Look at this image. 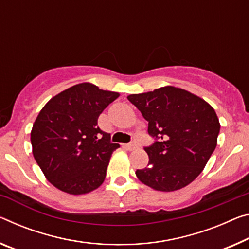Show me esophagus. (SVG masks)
<instances>
[{
	"instance_id": "obj_1",
	"label": "esophagus",
	"mask_w": 249,
	"mask_h": 249,
	"mask_svg": "<svg viewBox=\"0 0 249 249\" xmlns=\"http://www.w3.org/2000/svg\"><path fill=\"white\" fill-rule=\"evenodd\" d=\"M124 147H125V149H127V151H134V149L137 148V145L134 143H131V144L124 145Z\"/></svg>"
}]
</instances>
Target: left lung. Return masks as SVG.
I'll use <instances>...</instances> for the list:
<instances>
[{"label": "left lung", "mask_w": 249, "mask_h": 249, "mask_svg": "<svg viewBox=\"0 0 249 249\" xmlns=\"http://www.w3.org/2000/svg\"><path fill=\"white\" fill-rule=\"evenodd\" d=\"M127 98L148 122L149 135L159 140L145 147L149 161L137 169V178L159 192L187 186L216 148L220 124L215 109L202 97L172 85Z\"/></svg>", "instance_id": "1"}]
</instances>
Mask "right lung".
<instances>
[{
    "label": "right lung",
    "instance_id": "obj_1",
    "mask_svg": "<svg viewBox=\"0 0 249 249\" xmlns=\"http://www.w3.org/2000/svg\"><path fill=\"white\" fill-rule=\"evenodd\" d=\"M120 96L80 83L51 98L31 131L32 153L46 179L71 195L103 184L112 153L120 145L97 126L100 114Z\"/></svg>",
    "mask_w": 249,
    "mask_h": 249
}]
</instances>
